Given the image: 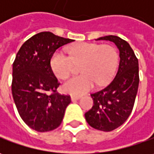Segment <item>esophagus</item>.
<instances>
[{
	"instance_id": "1",
	"label": "esophagus",
	"mask_w": 154,
	"mask_h": 154,
	"mask_svg": "<svg viewBox=\"0 0 154 154\" xmlns=\"http://www.w3.org/2000/svg\"><path fill=\"white\" fill-rule=\"evenodd\" d=\"M80 96H75V95H72L71 96V100L72 101H74V100H78V99H80Z\"/></svg>"
}]
</instances>
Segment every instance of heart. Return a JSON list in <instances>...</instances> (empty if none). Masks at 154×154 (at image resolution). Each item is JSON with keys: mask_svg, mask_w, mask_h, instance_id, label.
Here are the masks:
<instances>
[{"mask_svg": "<svg viewBox=\"0 0 154 154\" xmlns=\"http://www.w3.org/2000/svg\"><path fill=\"white\" fill-rule=\"evenodd\" d=\"M68 56L56 51L52 56L51 67L57 78L67 79L74 65H80L81 75L68 80L63 92L80 95L90 91L95 83L98 86L108 84L113 78L118 64V54L114 46L94 43H78L67 48Z\"/></svg>", "mask_w": 154, "mask_h": 154, "instance_id": "b5f03b06", "label": "heart"}]
</instances>
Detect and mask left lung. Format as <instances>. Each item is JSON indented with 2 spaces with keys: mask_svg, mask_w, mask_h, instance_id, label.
Instances as JSON below:
<instances>
[{
  "mask_svg": "<svg viewBox=\"0 0 154 154\" xmlns=\"http://www.w3.org/2000/svg\"><path fill=\"white\" fill-rule=\"evenodd\" d=\"M96 40L113 42L119 50L120 62L113 80L91 94L93 105L85 117L93 128L109 132L123 124L132 112L139 86V63L130 45L121 38L109 35Z\"/></svg>",
  "mask_w": 154,
  "mask_h": 154,
  "instance_id": "left-lung-1",
  "label": "left lung"
}]
</instances>
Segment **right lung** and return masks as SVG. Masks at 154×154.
<instances>
[{"mask_svg": "<svg viewBox=\"0 0 154 154\" xmlns=\"http://www.w3.org/2000/svg\"><path fill=\"white\" fill-rule=\"evenodd\" d=\"M72 42L43 32L26 41L16 55L13 98L22 120L36 131L47 132L59 127L71 102L69 95L56 92L60 83L51 69V60L57 49Z\"/></svg>", "mask_w": 154, "mask_h": 154, "instance_id": "obj_1", "label": "right lung"}]
</instances>
